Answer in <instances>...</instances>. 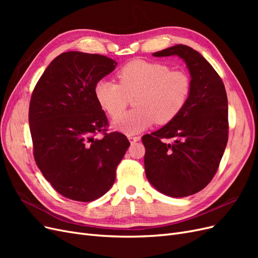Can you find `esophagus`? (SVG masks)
Masks as SVG:
<instances>
[{
	"label": "esophagus",
	"mask_w": 258,
	"mask_h": 258,
	"mask_svg": "<svg viewBox=\"0 0 258 258\" xmlns=\"http://www.w3.org/2000/svg\"><path fill=\"white\" fill-rule=\"evenodd\" d=\"M140 137H134V136H129L128 137V140L130 141V143L132 144V143H136V142H138V141H140Z\"/></svg>",
	"instance_id": "34e87169"
}]
</instances>
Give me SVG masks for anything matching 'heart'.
Segmentation results:
<instances>
[{"instance_id":"b5f03b06","label":"heart","mask_w":258,"mask_h":258,"mask_svg":"<svg viewBox=\"0 0 258 258\" xmlns=\"http://www.w3.org/2000/svg\"><path fill=\"white\" fill-rule=\"evenodd\" d=\"M119 84L101 80L95 87L100 106L111 117L118 116L134 98L135 108L113 121L124 135H137L156 121H172L184 108L190 93V80L183 71H172L160 62L131 61L117 73Z\"/></svg>"}]
</instances>
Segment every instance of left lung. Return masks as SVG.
<instances>
[{
  "label": "left lung",
  "mask_w": 258,
  "mask_h": 258,
  "mask_svg": "<svg viewBox=\"0 0 258 258\" xmlns=\"http://www.w3.org/2000/svg\"><path fill=\"white\" fill-rule=\"evenodd\" d=\"M153 56L181 58L189 71L190 93L172 121L143 136L145 173L161 194L187 197L204 189L220 166L228 141L227 95L213 67L189 46L177 44Z\"/></svg>",
  "instance_id": "1"
}]
</instances>
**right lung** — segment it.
<instances>
[{
	"mask_svg": "<svg viewBox=\"0 0 258 258\" xmlns=\"http://www.w3.org/2000/svg\"><path fill=\"white\" fill-rule=\"evenodd\" d=\"M116 66L102 54L63 52L46 68L31 97L35 162L53 188L69 199L89 202L110 190L130 145L119 132L95 138L107 126L95 87Z\"/></svg>",
	"mask_w": 258,
	"mask_h": 258,
	"instance_id": "obj_1",
	"label": "right lung"
}]
</instances>
